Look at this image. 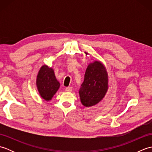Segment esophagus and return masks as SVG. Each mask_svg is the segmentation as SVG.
Wrapping results in <instances>:
<instances>
[{
    "mask_svg": "<svg viewBox=\"0 0 152 152\" xmlns=\"http://www.w3.org/2000/svg\"><path fill=\"white\" fill-rule=\"evenodd\" d=\"M66 91L68 92H71L72 91V87H67L66 88Z\"/></svg>",
    "mask_w": 152,
    "mask_h": 152,
    "instance_id": "1",
    "label": "esophagus"
}]
</instances>
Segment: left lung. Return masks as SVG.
<instances>
[{"label": "left lung", "mask_w": 152, "mask_h": 152, "mask_svg": "<svg viewBox=\"0 0 152 152\" xmlns=\"http://www.w3.org/2000/svg\"><path fill=\"white\" fill-rule=\"evenodd\" d=\"M108 89V75L104 64L98 61L90 63L86 70L84 80L79 89L82 104L86 107L98 104L104 97Z\"/></svg>", "instance_id": "1"}]
</instances>
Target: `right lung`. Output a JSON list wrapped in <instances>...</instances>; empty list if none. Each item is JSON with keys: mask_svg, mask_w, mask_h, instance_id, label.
Returning <instances> with one entry per match:
<instances>
[{"mask_svg": "<svg viewBox=\"0 0 152 152\" xmlns=\"http://www.w3.org/2000/svg\"><path fill=\"white\" fill-rule=\"evenodd\" d=\"M36 83L40 96L46 101L52 99L60 87L53 69L46 64L42 66L38 71Z\"/></svg>", "mask_w": 152, "mask_h": 152, "instance_id": "right-lung-1", "label": "right lung"}]
</instances>
